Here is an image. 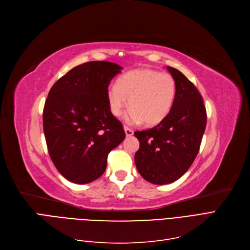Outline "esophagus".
I'll return each instance as SVG.
<instances>
[{"mask_svg":"<svg viewBox=\"0 0 250 250\" xmlns=\"http://www.w3.org/2000/svg\"><path fill=\"white\" fill-rule=\"evenodd\" d=\"M125 133L126 137H131L134 135V131L132 130V128L127 127V126H125Z\"/></svg>","mask_w":250,"mask_h":250,"instance_id":"1","label":"esophagus"}]
</instances>
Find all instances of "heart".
<instances>
[{
    "mask_svg": "<svg viewBox=\"0 0 250 250\" xmlns=\"http://www.w3.org/2000/svg\"><path fill=\"white\" fill-rule=\"evenodd\" d=\"M177 84L171 74L153 69H136L120 76L116 84L107 89V103L111 114L119 117L127 107L126 123L144 122L155 125L167 117L176 99Z\"/></svg>",
    "mask_w": 250,
    "mask_h": 250,
    "instance_id": "heart-1",
    "label": "heart"
}]
</instances>
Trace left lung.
Returning <instances> with one entry per match:
<instances>
[{
	"label": "left lung",
	"mask_w": 250,
	"mask_h": 250,
	"mask_svg": "<svg viewBox=\"0 0 250 250\" xmlns=\"http://www.w3.org/2000/svg\"><path fill=\"white\" fill-rule=\"evenodd\" d=\"M167 70L177 84L170 113L154 127L135 132L140 142L135 154L137 170L153 184L172 183L189 169L207 123L206 108L197 87L177 69Z\"/></svg>",
	"instance_id": "obj_1"
}]
</instances>
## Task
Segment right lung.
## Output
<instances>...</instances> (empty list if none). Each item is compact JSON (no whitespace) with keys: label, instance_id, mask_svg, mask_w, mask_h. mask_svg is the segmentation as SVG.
I'll list each match as a JSON object with an SVG mask.
<instances>
[{"label":"right lung","instance_id":"right-lung-1","mask_svg":"<svg viewBox=\"0 0 250 250\" xmlns=\"http://www.w3.org/2000/svg\"><path fill=\"white\" fill-rule=\"evenodd\" d=\"M123 68L94 61L70 70L52 85L43 109L50 159L69 181L85 184L106 170L109 152L125 133L107 103L110 81Z\"/></svg>","mask_w":250,"mask_h":250}]
</instances>
